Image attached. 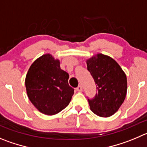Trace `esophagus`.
<instances>
[{"instance_id":"esophagus-1","label":"esophagus","mask_w":147,"mask_h":147,"mask_svg":"<svg viewBox=\"0 0 147 147\" xmlns=\"http://www.w3.org/2000/svg\"><path fill=\"white\" fill-rule=\"evenodd\" d=\"M76 90H78V92H82V91H83V87H82L81 86H79L78 88H77Z\"/></svg>"}]
</instances>
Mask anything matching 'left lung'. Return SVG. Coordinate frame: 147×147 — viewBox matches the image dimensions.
Returning <instances> with one entry per match:
<instances>
[{
  "mask_svg": "<svg viewBox=\"0 0 147 147\" xmlns=\"http://www.w3.org/2000/svg\"><path fill=\"white\" fill-rule=\"evenodd\" d=\"M98 93L88 99L90 110L101 117H110L120 109L127 94V78L118 63L112 57L97 53L86 59Z\"/></svg>",
  "mask_w": 147,
  "mask_h": 147,
  "instance_id": "obj_1",
  "label": "left lung"
}]
</instances>
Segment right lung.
I'll list each match as a JSON object with an SVG mask.
<instances>
[{
    "instance_id": "add662e5",
    "label": "right lung",
    "mask_w": 147,
    "mask_h": 147,
    "mask_svg": "<svg viewBox=\"0 0 147 147\" xmlns=\"http://www.w3.org/2000/svg\"><path fill=\"white\" fill-rule=\"evenodd\" d=\"M69 74L60 68V61L46 53L34 61L25 78L27 96L41 113L54 115L68 106L74 89L68 84Z\"/></svg>"
}]
</instances>
